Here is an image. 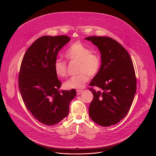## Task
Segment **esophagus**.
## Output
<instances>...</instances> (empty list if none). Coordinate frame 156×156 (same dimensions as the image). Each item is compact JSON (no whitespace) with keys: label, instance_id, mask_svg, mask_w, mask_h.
<instances>
[{"label":"esophagus","instance_id":"34e87169","mask_svg":"<svg viewBox=\"0 0 156 156\" xmlns=\"http://www.w3.org/2000/svg\"><path fill=\"white\" fill-rule=\"evenodd\" d=\"M83 92V90H76V94L77 95H80Z\"/></svg>","mask_w":156,"mask_h":156}]
</instances>
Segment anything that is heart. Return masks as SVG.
<instances>
[{
  "label": "heart",
  "mask_w": 156,
  "mask_h": 156,
  "mask_svg": "<svg viewBox=\"0 0 156 156\" xmlns=\"http://www.w3.org/2000/svg\"><path fill=\"white\" fill-rule=\"evenodd\" d=\"M65 56L70 61L78 62L79 74L72 76L64 85L67 89H81L89 80V75L95 76L101 67V58L84 44L80 42L72 44L66 50ZM55 72L60 78L67 76V64L64 61L57 60L55 62Z\"/></svg>",
  "instance_id": "b5f03b06"
}]
</instances>
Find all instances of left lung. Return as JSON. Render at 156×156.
Segmentation results:
<instances>
[{"label": "left lung", "mask_w": 156, "mask_h": 156, "mask_svg": "<svg viewBox=\"0 0 156 156\" xmlns=\"http://www.w3.org/2000/svg\"><path fill=\"white\" fill-rule=\"evenodd\" d=\"M99 49L101 65L89 84L94 98L89 108L90 119L101 126L119 123L128 113L137 89L135 70L126 50L109 37L85 38Z\"/></svg>", "instance_id": "8db88e82"}]
</instances>
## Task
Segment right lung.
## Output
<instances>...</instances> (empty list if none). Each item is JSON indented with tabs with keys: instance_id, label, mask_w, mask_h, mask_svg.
I'll list each match as a JSON object with an SVG mask.
<instances>
[{
	"instance_id": "obj_1",
	"label": "right lung",
	"mask_w": 156,
	"mask_h": 156,
	"mask_svg": "<svg viewBox=\"0 0 156 156\" xmlns=\"http://www.w3.org/2000/svg\"><path fill=\"white\" fill-rule=\"evenodd\" d=\"M70 41L66 35L44 36L27 49L19 74V87L23 101L34 119L51 126L69 112L76 90H59L61 83L55 72L58 51Z\"/></svg>"
}]
</instances>
